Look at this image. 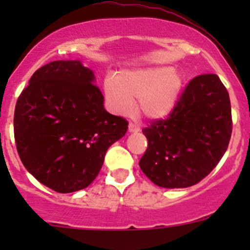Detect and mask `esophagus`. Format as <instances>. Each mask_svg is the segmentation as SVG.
<instances>
[{"mask_svg":"<svg viewBox=\"0 0 250 250\" xmlns=\"http://www.w3.org/2000/svg\"><path fill=\"white\" fill-rule=\"evenodd\" d=\"M128 130H129L130 133H137V132H139L140 128H139V125H138L130 122L129 125H128Z\"/></svg>","mask_w":250,"mask_h":250,"instance_id":"esophagus-1","label":"esophagus"}]
</instances>
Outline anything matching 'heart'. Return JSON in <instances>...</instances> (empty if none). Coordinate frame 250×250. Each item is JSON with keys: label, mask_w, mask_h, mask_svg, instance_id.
Wrapping results in <instances>:
<instances>
[{"label": "heart", "mask_w": 250, "mask_h": 250, "mask_svg": "<svg viewBox=\"0 0 250 250\" xmlns=\"http://www.w3.org/2000/svg\"><path fill=\"white\" fill-rule=\"evenodd\" d=\"M107 105L118 115H128L133 100L138 109L151 120H161L172 112L184 88V77L170 66L144 67L121 71L104 81Z\"/></svg>", "instance_id": "heart-1"}]
</instances>
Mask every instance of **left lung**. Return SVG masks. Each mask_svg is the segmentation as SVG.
I'll return each instance as SVG.
<instances>
[{
	"label": "left lung",
	"instance_id": "left-lung-1",
	"mask_svg": "<svg viewBox=\"0 0 250 250\" xmlns=\"http://www.w3.org/2000/svg\"><path fill=\"white\" fill-rule=\"evenodd\" d=\"M144 174L157 186L183 188L206 178L228 150L232 133L230 97L216 75L192 78L167 118L144 128Z\"/></svg>",
	"mask_w": 250,
	"mask_h": 250
}]
</instances>
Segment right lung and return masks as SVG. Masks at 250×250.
Instances as JSON below:
<instances>
[{
	"label": "right lung",
	"mask_w": 250,
	"mask_h": 250,
	"mask_svg": "<svg viewBox=\"0 0 250 250\" xmlns=\"http://www.w3.org/2000/svg\"><path fill=\"white\" fill-rule=\"evenodd\" d=\"M80 60L40 67L18 98L14 139L22 165L40 183L60 193L93 183L105 153L123 137L128 122L111 115Z\"/></svg>",
	"instance_id": "add662e5"
}]
</instances>
